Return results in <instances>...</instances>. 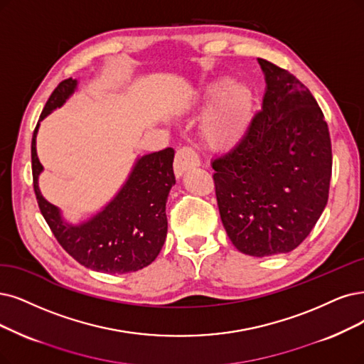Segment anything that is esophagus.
I'll list each match as a JSON object with an SVG mask.
<instances>
[{
  "mask_svg": "<svg viewBox=\"0 0 364 364\" xmlns=\"http://www.w3.org/2000/svg\"><path fill=\"white\" fill-rule=\"evenodd\" d=\"M195 166H199V156L198 153L193 150L192 146H183L180 148V150L177 151V154H175V160H173V171H175V175L177 177H180V175L191 169V168H195Z\"/></svg>",
  "mask_w": 364,
  "mask_h": 364,
  "instance_id": "esophagus-1",
  "label": "esophagus"
}]
</instances>
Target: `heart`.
I'll use <instances>...</instances> for the list:
<instances>
[{"label": "heart", "mask_w": 364, "mask_h": 364, "mask_svg": "<svg viewBox=\"0 0 364 364\" xmlns=\"http://www.w3.org/2000/svg\"><path fill=\"white\" fill-rule=\"evenodd\" d=\"M207 105L218 102L204 124V136L213 146H230L245 133L252 112V92L245 85L223 79L213 84L204 97Z\"/></svg>", "instance_id": "1"}]
</instances>
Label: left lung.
I'll return each instance as SVG.
<instances>
[{
	"label": "left lung",
	"mask_w": 364,
	"mask_h": 364,
	"mask_svg": "<svg viewBox=\"0 0 364 364\" xmlns=\"http://www.w3.org/2000/svg\"><path fill=\"white\" fill-rule=\"evenodd\" d=\"M267 91L243 136L211 159L220 219L250 257L288 253L324 211L331 178L328 126L316 100L288 70L259 58Z\"/></svg>",
	"instance_id": "obj_1"
}]
</instances>
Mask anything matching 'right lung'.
<instances>
[{
    "mask_svg": "<svg viewBox=\"0 0 364 364\" xmlns=\"http://www.w3.org/2000/svg\"><path fill=\"white\" fill-rule=\"evenodd\" d=\"M75 87V79L61 80L38 121L61 106ZM37 129L38 123L31 141L34 193L40 211L63 249L94 272L124 274L150 265L161 250L168 232L166 199L175 184L172 148L141 157L112 203L90 222L72 226L61 220L58 208L49 204L38 191L37 178L43 166L36 153Z\"/></svg>",
    "mask_w": 364,
    "mask_h": 364,
    "instance_id": "add662e5",
    "label": "right lung"
}]
</instances>
